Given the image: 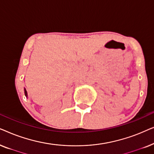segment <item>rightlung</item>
<instances>
[{
    "label": "right lung",
    "mask_w": 154,
    "mask_h": 154,
    "mask_svg": "<svg viewBox=\"0 0 154 154\" xmlns=\"http://www.w3.org/2000/svg\"><path fill=\"white\" fill-rule=\"evenodd\" d=\"M24 94H25V96H26V97H28V95H27V92L25 88H24Z\"/></svg>",
    "instance_id": "1"
}]
</instances>
